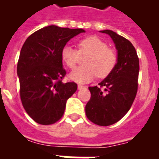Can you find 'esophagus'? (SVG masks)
Instances as JSON below:
<instances>
[{
	"label": "esophagus",
	"instance_id": "34e87169",
	"mask_svg": "<svg viewBox=\"0 0 159 159\" xmlns=\"http://www.w3.org/2000/svg\"><path fill=\"white\" fill-rule=\"evenodd\" d=\"M83 88H84V86L82 84H78V89H82Z\"/></svg>",
	"mask_w": 159,
	"mask_h": 159
}]
</instances>
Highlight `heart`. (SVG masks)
Segmentation results:
<instances>
[{"label":"heart","instance_id":"b5f03b06","mask_svg":"<svg viewBox=\"0 0 159 159\" xmlns=\"http://www.w3.org/2000/svg\"><path fill=\"white\" fill-rule=\"evenodd\" d=\"M79 51L70 45H65L61 50V59L70 69H75L80 54L89 55L84 67L75 69L69 78L79 84L88 83L97 75L104 78L109 75L116 66L118 56L113 49L108 47L104 40L97 36H89L78 43Z\"/></svg>","mask_w":159,"mask_h":159}]
</instances>
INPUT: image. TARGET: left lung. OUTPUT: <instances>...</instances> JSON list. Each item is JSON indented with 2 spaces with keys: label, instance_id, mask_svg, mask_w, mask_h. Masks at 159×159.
<instances>
[{
  "label": "left lung",
  "instance_id": "1",
  "mask_svg": "<svg viewBox=\"0 0 159 159\" xmlns=\"http://www.w3.org/2000/svg\"><path fill=\"white\" fill-rule=\"evenodd\" d=\"M100 32L109 35L113 40L118 61L99 86L89 87L91 98L86 104L85 114L93 124L109 126L119 121L132 106L138 90L139 61L129 40L110 30Z\"/></svg>",
  "mask_w": 159,
  "mask_h": 159
}]
</instances>
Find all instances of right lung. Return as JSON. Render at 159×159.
I'll list each match as a JSON object with an SVG mask.
<instances>
[{"label": "right lung", "mask_w": 159, "mask_h": 159, "mask_svg": "<svg viewBox=\"0 0 159 159\" xmlns=\"http://www.w3.org/2000/svg\"><path fill=\"white\" fill-rule=\"evenodd\" d=\"M83 29L49 25L27 38L20 53L17 75L22 105L31 119L43 125L60 120L67 99L77 89L75 82L64 84L61 50Z\"/></svg>", "instance_id": "add662e5"}]
</instances>
